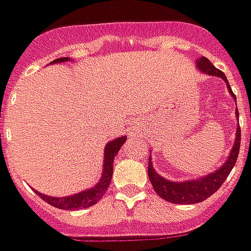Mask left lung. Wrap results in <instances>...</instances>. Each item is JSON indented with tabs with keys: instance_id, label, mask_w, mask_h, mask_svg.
Listing matches in <instances>:
<instances>
[{
	"instance_id": "8db88e82",
	"label": "left lung",
	"mask_w": 251,
	"mask_h": 251,
	"mask_svg": "<svg viewBox=\"0 0 251 251\" xmlns=\"http://www.w3.org/2000/svg\"><path fill=\"white\" fill-rule=\"evenodd\" d=\"M197 68L201 73L212 75V76H219L226 82L229 93L235 98L233 92L230 89V85L227 82L226 76L222 71H219L215 68L212 64L209 63V60L205 57H201L197 60ZM236 117L239 119V111L236 110ZM239 150H240V127L237 126L236 128V140L233 144V148L229 152L226 162L221 166V168L215 170L214 173L207 175L204 177L196 178V180H187V181H170L162 177L155 172V169L152 166V160L150 158L148 162V176H150L152 187L156 191V194L160 198H163L165 201L173 202V204H196V202H201L208 197H211L218 188L224 184V181L226 180L229 173L232 172V169L236 163L237 156H239Z\"/></svg>"
}]
</instances>
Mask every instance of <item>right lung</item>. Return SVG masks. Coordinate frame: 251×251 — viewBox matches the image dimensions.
Returning <instances> with one entry per match:
<instances>
[{"mask_svg":"<svg viewBox=\"0 0 251 251\" xmlns=\"http://www.w3.org/2000/svg\"><path fill=\"white\" fill-rule=\"evenodd\" d=\"M64 61H70V58L68 57H63V58L54 60L51 63H64ZM126 140H127V137L123 135V137H119V138H116V140L106 144L101 177L95 187L81 191V193H76V194L70 196V197H50V196H46V194H42V193L36 191L37 196L42 200H44L46 202H49L50 205L58 208V209L74 211V209L92 207L93 204H96L104 196L106 190L109 187V184H110L111 181V176H113V160H114V156L117 155V152L120 151L121 145L126 142Z\"/></svg>","mask_w":251,"mask_h":251,"instance_id":"obj_1","label":"right lung"}]
</instances>
